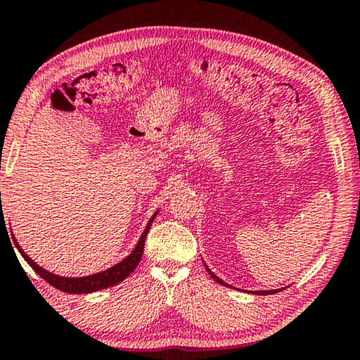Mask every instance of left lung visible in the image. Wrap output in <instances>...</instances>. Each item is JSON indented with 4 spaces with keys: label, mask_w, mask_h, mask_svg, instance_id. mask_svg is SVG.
Masks as SVG:
<instances>
[{
    "label": "left lung",
    "mask_w": 360,
    "mask_h": 360,
    "mask_svg": "<svg viewBox=\"0 0 360 360\" xmlns=\"http://www.w3.org/2000/svg\"><path fill=\"white\" fill-rule=\"evenodd\" d=\"M206 266V265H205ZM206 270H208V273L211 275V278L214 279L216 283H219V284H224V285H229V284H225L221 278H217L214 273H212L208 266H206ZM279 290H283V289H275V290H255V292H252V294H257V295H270V294H276V292H279Z\"/></svg>",
    "instance_id": "obj_1"
}]
</instances>
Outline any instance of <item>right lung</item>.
<instances>
[{
    "mask_svg": "<svg viewBox=\"0 0 360 360\" xmlns=\"http://www.w3.org/2000/svg\"><path fill=\"white\" fill-rule=\"evenodd\" d=\"M157 212L149 219V222H148V225H146L141 238H139L135 249H133V251L127 255L124 260L119 262V264H115L114 266L108 268V270H105V271L95 273V275H89V276H82V278H65V276L53 275V273L44 270V268L39 266L36 262L30 259L28 255L23 252V249L20 248V245L17 243L15 238H14V245L17 249H19L22 257L28 262V265L32 266L33 270L38 273L42 279H44V281L53 285L56 289L68 292V294H89V292H96L100 289L111 288V285H114V284L122 283L133 270H135L139 264V260H141V257H143L146 236H148V233H149V229H150L152 222H154Z\"/></svg>",
    "mask_w": 360,
    "mask_h": 360,
    "instance_id": "add662e5",
    "label": "right lung"
}]
</instances>
